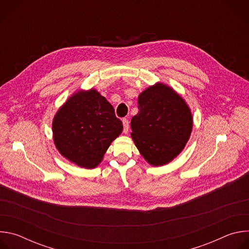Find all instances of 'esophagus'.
Masks as SVG:
<instances>
[{
    "instance_id": "obj_1",
    "label": "esophagus",
    "mask_w": 249,
    "mask_h": 249,
    "mask_svg": "<svg viewBox=\"0 0 249 249\" xmlns=\"http://www.w3.org/2000/svg\"><path fill=\"white\" fill-rule=\"evenodd\" d=\"M122 123H123V131H124V133H127V132L129 131V127H130L128 119L123 118V119H122Z\"/></svg>"
}]
</instances>
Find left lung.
Wrapping results in <instances>:
<instances>
[{
	"instance_id": "1",
	"label": "left lung",
	"mask_w": 249,
	"mask_h": 249,
	"mask_svg": "<svg viewBox=\"0 0 249 249\" xmlns=\"http://www.w3.org/2000/svg\"><path fill=\"white\" fill-rule=\"evenodd\" d=\"M139 112L131 120V137L152 165H164L178 156L189 140L193 119L185 100L158 83L138 97Z\"/></svg>"
}]
</instances>
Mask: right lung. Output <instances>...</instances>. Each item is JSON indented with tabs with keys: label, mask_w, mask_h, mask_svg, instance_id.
Returning <instances> with one entry per match:
<instances>
[{
	"label": "right lung",
	"mask_w": 249,
	"mask_h": 249,
	"mask_svg": "<svg viewBox=\"0 0 249 249\" xmlns=\"http://www.w3.org/2000/svg\"><path fill=\"white\" fill-rule=\"evenodd\" d=\"M54 144L59 153L81 167L97 166L122 132L113 106L95 89L80 90L61 106L53 123Z\"/></svg>",
	"instance_id": "right-lung-1"
}]
</instances>
